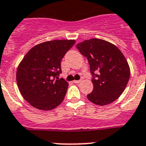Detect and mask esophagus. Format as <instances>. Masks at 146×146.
Masks as SVG:
<instances>
[{
	"label": "esophagus",
	"instance_id": "esophagus-1",
	"mask_svg": "<svg viewBox=\"0 0 146 146\" xmlns=\"http://www.w3.org/2000/svg\"><path fill=\"white\" fill-rule=\"evenodd\" d=\"M80 82H81V80H74V81H73V83L78 84V83H79Z\"/></svg>",
	"mask_w": 146,
	"mask_h": 146
}]
</instances>
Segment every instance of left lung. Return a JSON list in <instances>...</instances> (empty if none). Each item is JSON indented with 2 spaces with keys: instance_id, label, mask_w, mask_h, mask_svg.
Wrapping results in <instances>:
<instances>
[{
  "instance_id": "8db88e82",
  "label": "left lung",
  "mask_w": 146,
  "mask_h": 146,
  "mask_svg": "<svg viewBox=\"0 0 146 146\" xmlns=\"http://www.w3.org/2000/svg\"><path fill=\"white\" fill-rule=\"evenodd\" d=\"M88 60L93 90L87 98L95 104L104 106L117 99L123 92L130 77L126 58L115 45L101 39H90L76 45Z\"/></svg>"
}]
</instances>
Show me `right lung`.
I'll return each mask as SVG.
<instances>
[{"instance_id":"add662e5","label":"right lung","mask_w":146,"mask_h":146,"mask_svg":"<svg viewBox=\"0 0 146 146\" xmlns=\"http://www.w3.org/2000/svg\"><path fill=\"white\" fill-rule=\"evenodd\" d=\"M74 40H55L35 45L19 64L17 83L23 98L35 108L51 110L63 101L68 83L58 76L61 61Z\"/></svg>"}]
</instances>
